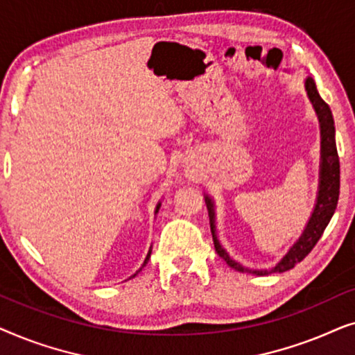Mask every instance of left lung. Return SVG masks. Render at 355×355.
I'll list each match as a JSON object with an SVG mask.
<instances>
[{"label": "left lung", "instance_id": "1", "mask_svg": "<svg viewBox=\"0 0 355 355\" xmlns=\"http://www.w3.org/2000/svg\"><path fill=\"white\" fill-rule=\"evenodd\" d=\"M305 92L312 103L315 114H317L320 123V173H318V192L315 198L313 211L310 215L307 225H305L302 234L299 239L291 245V249L286 252L283 259L271 268H247L241 265L239 261L231 259L225 247L221 245L216 234V213H215V200L211 196L203 192L205 197L208 218H210V230L213 236V244H215L216 254L226 261L231 268L242 273L252 275H268V273H283L294 268L299 261H302L310 254L320 237H322L324 227L328 226L329 220L336 210L338 198H339V158L336 150V139H334V121L329 106L324 103L320 96L317 85L312 77L305 79Z\"/></svg>", "mask_w": 355, "mask_h": 355}]
</instances>
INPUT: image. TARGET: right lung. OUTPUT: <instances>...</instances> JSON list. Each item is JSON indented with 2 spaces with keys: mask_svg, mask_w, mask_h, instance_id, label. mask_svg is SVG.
I'll return each instance as SVG.
<instances>
[{
  "mask_svg": "<svg viewBox=\"0 0 355 355\" xmlns=\"http://www.w3.org/2000/svg\"><path fill=\"white\" fill-rule=\"evenodd\" d=\"M159 207H162V202H158V203H157V208H155V215H157V213H158V210H159ZM150 255H152V247H150V249H148V254H147V257H145V260H144V263H142V266H140V268H139L137 271H135V273H134L132 276H130V278H135V276H137V275H139V271H142V268H144V266L148 263V260H150ZM130 278H129V279H130Z\"/></svg>",
  "mask_w": 355,
  "mask_h": 355,
  "instance_id": "right-lung-1",
  "label": "right lung"
}]
</instances>
